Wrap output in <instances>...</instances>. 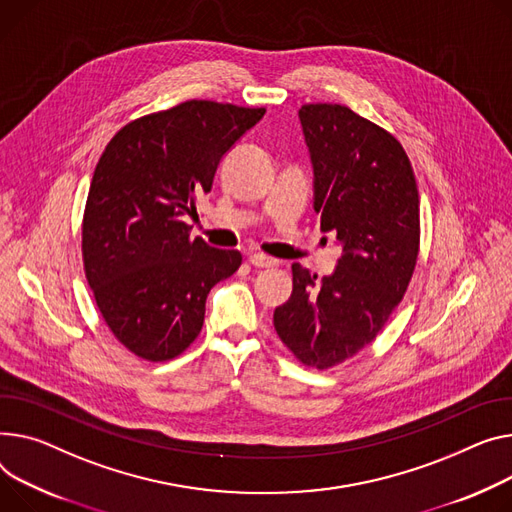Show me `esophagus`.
Returning <instances> with one entry per match:
<instances>
[{
  "mask_svg": "<svg viewBox=\"0 0 512 512\" xmlns=\"http://www.w3.org/2000/svg\"><path fill=\"white\" fill-rule=\"evenodd\" d=\"M249 263L255 267H276L278 265V261L274 257H267L263 253H251Z\"/></svg>",
  "mask_w": 512,
  "mask_h": 512,
  "instance_id": "obj_1",
  "label": "esophagus"
}]
</instances>
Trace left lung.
I'll use <instances>...</instances> for the list:
<instances>
[{
	"label": "left lung",
	"mask_w": 512,
	"mask_h": 512,
	"mask_svg": "<svg viewBox=\"0 0 512 512\" xmlns=\"http://www.w3.org/2000/svg\"><path fill=\"white\" fill-rule=\"evenodd\" d=\"M313 164V208L342 257L333 274L294 263L274 327L306 366L329 368L368 346L401 302L420 247V199L401 144L342 105L298 111Z\"/></svg>",
	"instance_id": "left-lung-1"
}]
</instances>
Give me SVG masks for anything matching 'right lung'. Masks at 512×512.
<instances>
[{
	"label": "right lung",
	"instance_id": "add662e5",
	"mask_svg": "<svg viewBox=\"0 0 512 512\" xmlns=\"http://www.w3.org/2000/svg\"><path fill=\"white\" fill-rule=\"evenodd\" d=\"M263 115L187 100L127 123L102 152L82 224L84 269L102 317L135 356L162 362L187 350L210 290L241 265L238 251L191 236L185 218Z\"/></svg>",
	"mask_w": 512,
	"mask_h": 512
}]
</instances>
